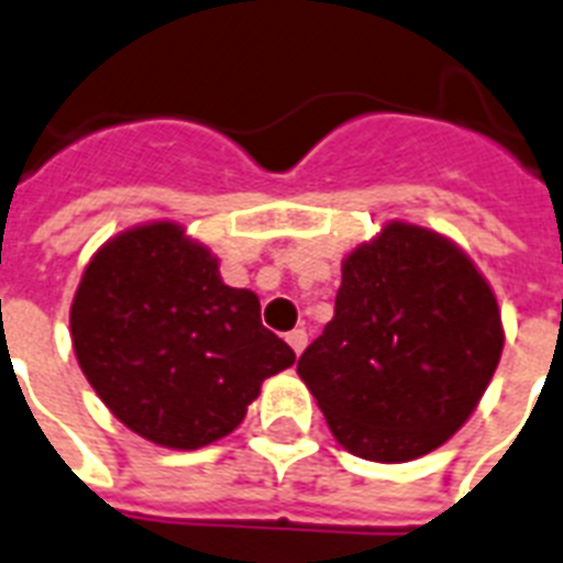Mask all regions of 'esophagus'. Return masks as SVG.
<instances>
[{
    "label": "esophagus",
    "instance_id": "34e87169",
    "mask_svg": "<svg viewBox=\"0 0 563 563\" xmlns=\"http://www.w3.org/2000/svg\"><path fill=\"white\" fill-rule=\"evenodd\" d=\"M286 342H289L291 351L300 356V353H303V347H307V330H300V327L298 330H291V333L286 335Z\"/></svg>",
    "mask_w": 563,
    "mask_h": 563
}]
</instances>
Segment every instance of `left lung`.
Instances as JSON below:
<instances>
[{"mask_svg": "<svg viewBox=\"0 0 563 563\" xmlns=\"http://www.w3.org/2000/svg\"><path fill=\"white\" fill-rule=\"evenodd\" d=\"M503 342L497 298L471 256L435 230L388 221L344 256L335 316L298 374L347 453L411 462L464 427Z\"/></svg>", "mask_w": 563, "mask_h": 563, "instance_id": "left-lung-1", "label": "left lung"}]
</instances>
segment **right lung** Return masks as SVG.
Returning a JSON list of instances; mask_svg holds the SVG:
<instances>
[{"mask_svg": "<svg viewBox=\"0 0 563 563\" xmlns=\"http://www.w3.org/2000/svg\"><path fill=\"white\" fill-rule=\"evenodd\" d=\"M69 330L101 402L172 450L230 435L263 379L295 362L254 291L224 286L219 260L175 221L131 228L92 254Z\"/></svg>", "mask_w": 563, "mask_h": 563, "instance_id": "1", "label": "right lung"}]
</instances>
